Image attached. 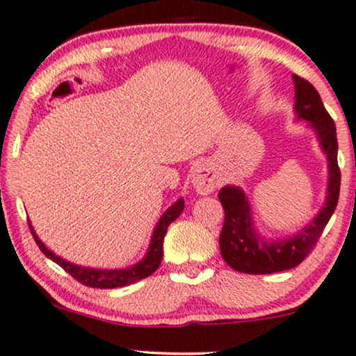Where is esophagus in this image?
Wrapping results in <instances>:
<instances>
[{"label":"esophagus","mask_w":356,"mask_h":356,"mask_svg":"<svg viewBox=\"0 0 356 356\" xmlns=\"http://www.w3.org/2000/svg\"><path fill=\"white\" fill-rule=\"evenodd\" d=\"M191 185L200 195H209L216 190L219 181L213 168H209L208 165H200L191 173Z\"/></svg>","instance_id":"34e87169"}]
</instances>
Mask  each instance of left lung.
Wrapping results in <instances>:
<instances>
[{"label": "left lung", "instance_id": "left-lung-1", "mask_svg": "<svg viewBox=\"0 0 356 356\" xmlns=\"http://www.w3.org/2000/svg\"><path fill=\"white\" fill-rule=\"evenodd\" d=\"M297 118L307 120L328 160L325 206L304 229L285 239L267 241L254 229L251 206L239 186L221 188L218 198L225 208V225L219 236V249L226 264L244 274H274L299 266L315 248L327 222L330 221L340 195V168L337 161L339 143L332 117L323 107L318 92L309 81L293 76Z\"/></svg>", "mask_w": 356, "mask_h": 356}]
</instances>
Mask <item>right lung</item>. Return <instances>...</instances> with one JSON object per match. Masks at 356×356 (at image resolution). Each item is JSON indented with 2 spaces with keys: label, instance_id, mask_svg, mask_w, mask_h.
Instances as JSON below:
<instances>
[{
  "label": "right lung",
  "instance_id": "obj_1",
  "mask_svg": "<svg viewBox=\"0 0 356 356\" xmlns=\"http://www.w3.org/2000/svg\"><path fill=\"white\" fill-rule=\"evenodd\" d=\"M185 209V201L179 198L177 203L171 204L166 211L161 214L160 221L153 231L150 245H148V251L145 254L142 261H138L137 264L125 267V269H92V267H82L72 262H67L65 259L56 256L54 252L49 251L46 245L42 244V241L38 238L36 232H34L33 226L29 221V229L33 232V238L36 241L42 254H46L51 261H54L56 264H59L65 272L72 275L74 279L79 280L81 284L87 285V287H95V289H117V287H125L134 282H138L148 275H152L153 272L158 269L161 259H163V239L166 234V229L171 222L177 219L179 214Z\"/></svg>",
  "mask_w": 356,
  "mask_h": 356
}]
</instances>
